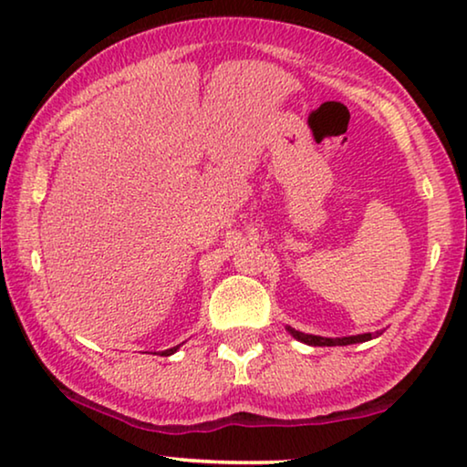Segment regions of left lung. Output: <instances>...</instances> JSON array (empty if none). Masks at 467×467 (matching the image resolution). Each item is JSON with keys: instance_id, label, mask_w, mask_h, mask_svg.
Segmentation results:
<instances>
[{"instance_id": "1", "label": "left lung", "mask_w": 467, "mask_h": 467, "mask_svg": "<svg viewBox=\"0 0 467 467\" xmlns=\"http://www.w3.org/2000/svg\"><path fill=\"white\" fill-rule=\"evenodd\" d=\"M287 331L300 342L308 346H348V344H360L371 339V333H360V336H350V337H321V336H310V333H302L287 327Z\"/></svg>"}]
</instances>
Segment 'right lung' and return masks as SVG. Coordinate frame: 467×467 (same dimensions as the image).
<instances>
[{"instance_id":"right-lung-1","label":"right lung","mask_w":467,"mask_h":467,"mask_svg":"<svg viewBox=\"0 0 467 467\" xmlns=\"http://www.w3.org/2000/svg\"><path fill=\"white\" fill-rule=\"evenodd\" d=\"M178 348H180V346H173V348H170V350H163V352H161V357H170V354L176 352Z\"/></svg>"}]
</instances>
